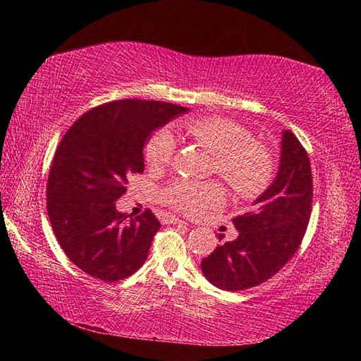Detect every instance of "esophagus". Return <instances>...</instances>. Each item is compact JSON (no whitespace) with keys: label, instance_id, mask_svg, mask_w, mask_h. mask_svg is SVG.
<instances>
[{"label":"esophagus","instance_id":"esophagus-1","mask_svg":"<svg viewBox=\"0 0 361 361\" xmlns=\"http://www.w3.org/2000/svg\"><path fill=\"white\" fill-rule=\"evenodd\" d=\"M167 221L170 223V224H181V226H186V221H183V219H180V218H176V216H167Z\"/></svg>","mask_w":361,"mask_h":361}]
</instances>
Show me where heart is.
Returning <instances> with one entry per match:
<instances>
[{"mask_svg": "<svg viewBox=\"0 0 361 361\" xmlns=\"http://www.w3.org/2000/svg\"><path fill=\"white\" fill-rule=\"evenodd\" d=\"M180 127L194 143L213 154L212 172L216 173L231 191L243 199L264 192L274 178V156L266 145L255 140L242 124L204 116L183 121ZM175 156V138L169 130H159L145 146V157L152 169H164ZM161 199L183 213H197L223 200L218 183L175 180L161 191Z\"/></svg>", "mask_w": 361, "mask_h": 361, "instance_id": "1", "label": "heart"}]
</instances>
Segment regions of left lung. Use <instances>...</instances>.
I'll return each instance as SVG.
<instances>
[{
	"mask_svg": "<svg viewBox=\"0 0 361 361\" xmlns=\"http://www.w3.org/2000/svg\"><path fill=\"white\" fill-rule=\"evenodd\" d=\"M312 169L301 142L283 130L276 180L248 209L232 218L239 234L202 259L204 276L228 291L266 282L298 252L312 212ZM223 234H219L221 240Z\"/></svg>",
	"mask_w": 361,
	"mask_h": 361,
	"instance_id": "1",
	"label": "left lung"
}]
</instances>
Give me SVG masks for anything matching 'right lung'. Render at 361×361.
Instances as JSON below:
<instances>
[{
  "label": "right lung",
  "mask_w": 361,
  "mask_h": 361,
  "mask_svg": "<svg viewBox=\"0 0 361 361\" xmlns=\"http://www.w3.org/2000/svg\"><path fill=\"white\" fill-rule=\"evenodd\" d=\"M188 108L156 100H116L84 113L59 143L47 178V215L68 259L103 282H119L148 258L161 223L149 209L116 210L157 127Z\"/></svg>",
  "instance_id": "obj_1"
}]
</instances>
